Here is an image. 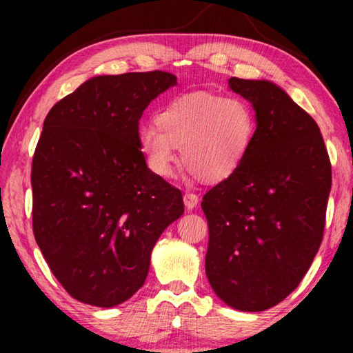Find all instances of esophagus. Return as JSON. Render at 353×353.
I'll return each mask as SVG.
<instances>
[{
    "label": "esophagus",
    "instance_id": "1",
    "mask_svg": "<svg viewBox=\"0 0 353 353\" xmlns=\"http://www.w3.org/2000/svg\"><path fill=\"white\" fill-rule=\"evenodd\" d=\"M198 202H199L198 194L190 193V191H187V193L183 194V204H185V207H187V210H193V208L198 205Z\"/></svg>",
    "mask_w": 353,
    "mask_h": 353
}]
</instances>
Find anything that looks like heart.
Here are the masks:
<instances>
[{
    "instance_id": "heart-1",
    "label": "heart",
    "mask_w": 353,
    "mask_h": 353,
    "mask_svg": "<svg viewBox=\"0 0 353 353\" xmlns=\"http://www.w3.org/2000/svg\"><path fill=\"white\" fill-rule=\"evenodd\" d=\"M259 129L248 101L191 92L170 99L155 113V126L139 130V148L148 168L162 179L172 177L177 152L185 168L208 183L223 182L246 162Z\"/></svg>"
}]
</instances>
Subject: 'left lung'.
I'll return each mask as SVG.
<instances>
[{
	"mask_svg": "<svg viewBox=\"0 0 353 353\" xmlns=\"http://www.w3.org/2000/svg\"><path fill=\"white\" fill-rule=\"evenodd\" d=\"M259 119L252 151L202 199L205 272L232 308L263 312L291 294L312 266L325 227L332 165L319 126L270 81L230 77Z\"/></svg>",
	"mask_w": 353,
	"mask_h": 353,
	"instance_id": "8db88e82",
	"label": "left lung"
}]
</instances>
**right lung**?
Instances as JSON below:
<instances>
[{"instance_id": "right-lung-1", "label": "right lung", "mask_w": 353, "mask_h": 353, "mask_svg": "<svg viewBox=\"0 0 353 353\" xmlns=\"http://www.w3.org/2000/svg\"><path fill=\"white\" fill-rule=\"evenodd\" d=\"M168 71L97 76L48 112L31 171L32 230L71 297L115 307L145 283L152 248L182 216L181 190L148 168L139 121Z\"/></svg>"}]
</instances>
